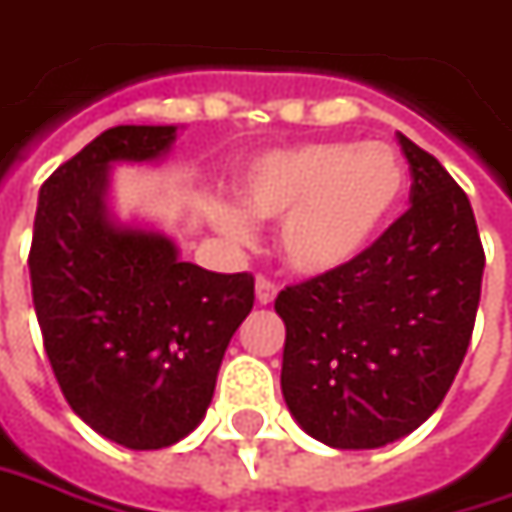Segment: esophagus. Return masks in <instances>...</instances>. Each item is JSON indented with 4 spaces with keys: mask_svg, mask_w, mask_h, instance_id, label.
Masks as SVG:
<instances>
[{
    "mask_svg": "<svg viewBox=\"0 0 512 512\" xmlns=\"http://www.w3.org/2000/svg\"><path fill=\"white\" fill-rule=\"evenodd\" d=\"M255 295L260 306H269V303H275V298H278V286H275L269 278H257Z\"/></svg>",
    "mask_w": 512,
    "mask_h": 512,
    "instance_id": "obj_1",
    "label": "esophagus"
}]
</instances>
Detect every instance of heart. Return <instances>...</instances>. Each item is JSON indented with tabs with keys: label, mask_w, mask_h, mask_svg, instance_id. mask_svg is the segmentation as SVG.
<instances>
[{
	"label": "heart",
	"mask_w": 512,
	"mask_h": 512,
	"mask_svg": "<svg viewBox=\"0 0 512 512\" xmlns=\"http://www.w3.org/2000/svg\"><path fill=\"white\" fill-rule=\"evenodd\" d=\"M407 189V168L387 143H303L266 151L243 168L237 200L209 220L234 246L255 240V220L278 223V249L300 275L344 269L372 246Z\"/></svg>",
	"instance_id": "1"
}]
</instances>
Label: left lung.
Returning <instances> with one entry per match:
<instances>
[{"instance_id": "8db88e82", "label": "left lung", "mask_w": 512, "mask_h": 512, "mask_svg": "<svg viewBox=\"0 0 512 512\" xmlns=\"http://www.w3.org/2000/svg\"><path fill=\"white\" fill-rule=\"evenodd\" d=\"M410 209L344 269L286 286L280 389L312 438L375 450L418 430L467 355L484 249L473 206L447 168L398 134Z\"/></svg>"}]
</instances>
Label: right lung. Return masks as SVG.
<instances>
[{
	"label": "right lung",
	"instance_id": "add662e5",
	"mask_svg": "<svg viewBox=\"0 0 512 512\" xmlns=\"http://www.w3.org/2000/svg\"><path fill=\"white\" fill-rule=\"evenodd\" d=\"M177 125H117L39 189L31 289L71 410L128 450L171 447L203 421L226 346L255 303L249 272L180 260L168 234L108 209L114 163H157Z\"/></svg>",
	"mask_w": 512,
	"mask_h": 512
}]
</instances>
